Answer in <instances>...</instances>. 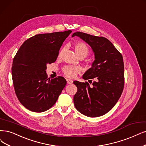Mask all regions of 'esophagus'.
Masks as SVG:
<instances>
[{
	"label": "esophagus",
	"mask_w": 146,
	"mask_h": 146,
	"mask_svg": "<svg viewBox=\"0 0 146 146\" xmlns=\"http://www.w3.org/2000/svg\"><path fill=\"white\" fill-rule=\"evenodd\" d=\"M67 82L68 84H71L73 83V80L70 79H67Z\"/></svg>",
	"instance_id": "1"
}]
</instances>
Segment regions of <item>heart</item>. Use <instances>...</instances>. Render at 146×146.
Here are the masks:
<instances>
[{"mask_svg": "<svg viewBox=\"0 0 146 146\" xmlns=\"http://www.w3.org/2000/svg\"><path fill=\"white\" fill-rule=\"evenodd\" d=\"M74 50L79 57H86L90 52L88 46L82 41H78L74 43ZM62 53V50L59 53V56H60ZM79 71V69L76 67L71 66H66L63 68V73L68 78H73L77 72Z\"/></svg>", "mask_w": 146, "mask_h": 146, "instance_id": "1", "label": "heart"}]
</instances>
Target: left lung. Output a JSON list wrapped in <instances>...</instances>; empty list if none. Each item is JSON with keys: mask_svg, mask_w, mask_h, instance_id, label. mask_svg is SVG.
Segmentation results:
<instances>
[{"mask_svg": "<svg viewBox=\"0 0 146 146\" xmlns=\"http://www.w3.org/2000/svg\"><path fill=\"white\" fill-rule=\"evenodd\" d=\"M77 36L88 44L94 53L95 60L82 76L87 82L74 81L78 88L73 98L74 106L90 117L103 115L115 106L120 98L125 84L124 63L121 54L112 43L103 36L76 32Z\"/></svg>", "mask_w": 146, "mask_h": 146, "instance_id": "8db88e82", "label": "left lung"}]
</instances>
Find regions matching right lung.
Returning <instances> with one entry per match:
<instances>
[{
	"mask_svg": "<svg viewBox=\"0 0 146 146\" xmlns=\"http://www.w3.org/2000/svg\"><path fill=\"white\" fill-rule=\"evenodd\" d=\"M68 30L37 34L26 40L13 59L12 77L15 93L26 108L36 112L55 105L66 86V80L58 76L47 78V64L55 62Z\"/></svg>",
	"mask_w": 146,
	"mask_h": 146,
	"instance_id": "add662e5",
	"label": "right lung"
}]
</instances>
